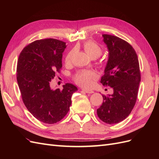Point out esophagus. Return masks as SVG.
Listing matches in <instances>:
<instances>
[{
	"mask_svg": "<svg viewBox=\"0 0 159 159\" xmlns=\"http://www.w3.org/2000/svg\"><path fill=\"white\" fill-rule=\"evenodd\" d=\"M84 91H85V93H93L94 91H93L92 89H82Z\"/></svg>",
	"mask_w": 159,
	"mask_h": 159,
	"instance_id": "34e87169",
	"label": "esophagus"
}]
</instances>
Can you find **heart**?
<instances>
[{"mask_svg": "<svg viewBox=\"0 0 159 159\" xmlns=\"http://www.w3.org/2000/svg\"><path fill=\"white\" fill-rule=\"evenodd\" d=\"M84 49L91 58L95 59L102 54V49L98 44L92 41H88L84 44ZM75 51L71 50L65 57V62L67 64L71 61ZM98 78V75L91 71H79L74 75L75 82L83 87H90L93 85V81Z\"/></svg>", "mask_w": 159, "mask_h": 159, "instance_id": "b5f03b06", "label": "heart"}]
</instances>
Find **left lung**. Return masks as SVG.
Listing matches in <instances>:
<instances>
[{
  "mask_svg": "<svg viewBox=\"0 0 159 159\" xmlns=\"http://www.w3.org/2000/svg\"><path fill=\"white\" fill-rule=\"evenodd\" d=\"M109 58L101 83L113 89L105 96L97 109L99 118L107 124L122 121L131 113L135 105L141 73L137 53L124 40L115 36L103 34Z\"/></svg>",
  "mask_w": 159,
  "mask_h": 159,
  "instance_id": "obj_1",
  "label": "left lung"
}]
</instances>
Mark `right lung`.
<instances>
[{"mask_svg": "<svg viewBox=\"0 0 159 159\" xmlns=\"http://www.w3.org/2000/svg\"><path fill=\"white\" fill-rule=\"evenodd\" d=\"M66 42L54 38L30 43L19 55L16 79L27 109L40 121L54 124L68 113L71 96L78 90L71 84L52 89L50 83L62 67Z\"/></svg>", "mask_w": 159, "mask_h": 159, "instance_id": "1", "label": "right lung"}]
</instances>
